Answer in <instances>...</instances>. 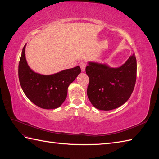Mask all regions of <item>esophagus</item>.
<instances>
[{
    "mask_svg": "<svg viewBox=\"0 0 159 159\" xmlns=\"http://www.w3.org/2000/svg\"><path fill=\"white\" fill-rule=\"evenodd\" d=\"M80 66L81 71H84L85 69V67H86V63H85V62L84 61H81L80 64Z\"/></svg>",
    "mask_w": 159,
    "mask_h": 159,
    "instance_id": "34e87169",
    "label": "esophagus"
}]
</instances>
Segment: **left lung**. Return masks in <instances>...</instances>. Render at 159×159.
Returning a JSON list of instances; mask_svg holds the SVG:
<instances>
[{"label":"left lung","instance_id":"8db88e82","mask_svg":"<svg viewBox=\"0 0 159 159\" xmlns=\"http://www.w3.org/2000/svg\"><path fill=\"white\" fill-rule=\"evenodd\" d=\"M85 72L89 78L87 94L93 106L109 111L123 105L129 99L137 78V60L133 54L119 68L89 61Z\"/></svg>","mask_w":159,"mask_h":159}]
</instances>
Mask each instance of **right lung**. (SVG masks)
I'll return each instance as SVG.
<instances>
[{"mask_svg":"<svg viewBox=\"0 0 159 159\" xmlns=\"http://www.w3.org/2000/svg\"><path fill=\"white\" fill-rule=\"evenodd\" d=\"M24 46L18 65V78L21 88L31 102L42 109L59 107L64 102L68 88L80 73L79 66L52 75L36 73L28 65Z\"/></svg>","mask_w":159,"mask_h":159,"instance_id":"1","label":"right lung"}]
</instances>
